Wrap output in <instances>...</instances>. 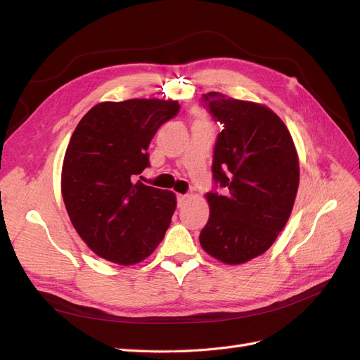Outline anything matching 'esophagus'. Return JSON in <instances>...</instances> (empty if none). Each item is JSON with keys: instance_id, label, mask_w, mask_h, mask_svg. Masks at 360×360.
I'll return each mask as SVG.
<instances>
[{"instance_id": "obj_1", "label": "esophagus", "mask_w": 360, "mask_h": 360, "mask_svg": "<svg viewBox=\"0 0 360 360\" xmlns=\"http://www.w3.org/2000/svg\"><path fill=\"white\" fill-rule=\"evenodd\" d=\"M186 200H188V195L179 193V195H177V205H179V207H183L184 202H186Z\"/></svg>"}]
</instances>
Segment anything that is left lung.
<instances>
[{
  "instance_id": "left-lung-1",
  "label": "left lung",
  "mask_w": 360,
  "mask_h": 360,
  "mask_svg": "<svg viewBox=\"0 0 360 360\" xmlns=\"http://www.w3.org/2000/svg\"><path fill=\"white\" fill-rule=\"evenodd\" d=\"M201 103L222 124L213 150L214 186L205 195L210 216L200 234L207 254L242 264L274 245L299 188V159L284 122L267 106L202 94Z\"/></svg>"
}]
</instances>
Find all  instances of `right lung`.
Wrapping results in <instances>:
<instances>
[{
    "label": "right lung",
    "instance_id": "1",
    "mask_svg": "<svg viewBox=\"0 0 360 360\" xmlns=\"http://www.w3.org/2000/svg\"><path fill=\"white\" fill-rule=\"evenodd\" d=\"M179 111L174 101L103 102L76 126L63 162L61 192L75 230L99 257L135 264L165 236L176 195L138 177L150 167V141Z\"/></svg>",
    "mask_w": 360,
    "mask_h": 360
}]
</instances>
